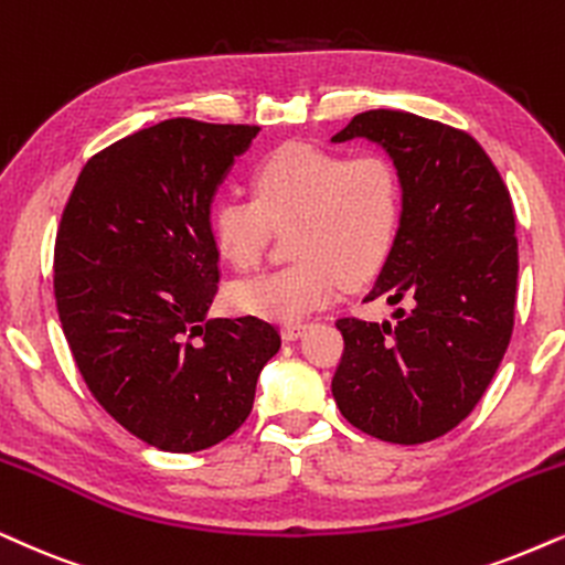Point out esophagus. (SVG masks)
Wrapping results in <instances>:
<instances>
[{
	"label": "esophagus",
	"instance_id": "esophagus-1",
	"mask_svg": "<svg viewBox=\"0 0 565 565\" xmlns=\"http://www.w3.org/2000/svg\"><path fill=\"white\" fill-rule=\"evenodd\" d=\"M307 328H310V326L302 323V320H297V323H287V326H284V339H287V341H297L299 335H302V333L307 331Z\"/></svg>",
	"mask_w": 565,
	"mask_h": 565
}]
</instances>
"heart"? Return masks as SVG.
I'll list each match as a JSON object with an SVG mask.
<instances>
[{"mask_svg": "<svg viewBox=\"0 0 565 565\" xmlns=\"http://www.w3.org/2000/svg\"><path fill=\"white\" fill-rule=\"evenodd\" d=\"M253 200L224 198L211 211L221 260L255 268L270 226L289 227L295 260L230 289L239 312L299 320L326 305L341 281L370 278L388 258L402 218V184L381 153L344 156L307 142H284L249 174Z\"/></svg>", "mask_w": 565, "mask_h": 565, "instance_id": "b5f03b06", "label": "heart"}]
</instances>
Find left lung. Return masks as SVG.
Returning <instances> with one entry per match:
<instances>
[{
	"mask_svg": "<svg viewBox=\"0 0 565 565\" xmlns=\"http://www.w3.org/2000/svg\"><path fill=\"white\" fill-rule=\"evenodd\" d=\"M365 138L394 161L402 218L362 302L396 323L341 318L331 391L356 430L427 443L475 409L513 331L519 242L511 195L472 135L409 111L356 114L331 142Z\"/></svg>",
	"mask_w": 565,
	"mask_h": 565,
	"instance_id": "left-lung-1",
	"label": "left lung"
}]
</instances>
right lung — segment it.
<instances>
[{"mask_svg":"<svg viewBox=\"0 0 565 565\" xmlns=\"http://www.w3.org/2000/svg\"><path fill=\"white\" fill-rule=\"evenodd\" d=\"M260 127L167 119L85 163L54 247L75 365L135 438L203 451L245 423L281 347L268 320L209 318L218 291L213 198Z\"/></svg>","mask_w":565,"mask_h":565,"instance_id":"add662e5","label":"right lung"}]
</instances>
